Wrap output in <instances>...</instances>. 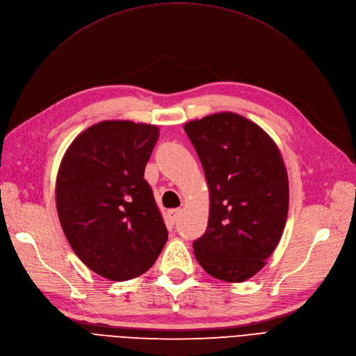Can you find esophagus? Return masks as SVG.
I'll list each match as a JSON object with an SVG mask.
<instances>
[{
	"label": "esophagus",
	"instance_id": "obj_1",
	"mask_svg": "<svg viewBox=\"0 0 356 356\" xmlns=\"http://www.w3.org/2000/svg\"><path fill=\"white\" fill-rule=\"evenodd\" d=\"M179 213H181V210H179V209L168 210V211H166V214H165V222H166V225L172 226V225L177 222V218H178V216H179Z\"/></svg>",
	"mask_w": 356,
	"mask_h": 356
}]
</instances>
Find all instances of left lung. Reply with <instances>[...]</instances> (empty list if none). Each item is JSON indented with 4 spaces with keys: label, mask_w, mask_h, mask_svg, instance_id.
Instances as JSON below:
<instances>
[{
    "label": "left lung",
    "mask_w": 356,
    "mask_h": 356,
    "mask_svg": "<svg viewBox=\"0 0 356 356\" xmlns=\"http://www.w3.org/2000/svg\"><path fill=\"white\" fill-rule=\"evenodd\" d=\"M210 191L206 233L194 255L211 277L242 282L265 265L289 213V177L280 149L253 122L217 113L184 126Z\"/></svg>",
    "instance_id": "1"
}]
</instances>
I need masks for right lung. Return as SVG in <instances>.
<instances>
[{
	"instance_id": "1",
	"label": "right lung",
	"mask_w": 356,
	"mask_h": 356,
	"mask_svg": "<svg viewBox=\"0 0 356 356\" xmlns=\"http://www.w3.org/2000/svg\"><path fill=\"white\" fill-rule=\"evenodd\" d=\"M159 138L152 124L101 122L67 147L56 178V209L76 257L111 281L155 264L168 230L145 166Z\"/></svg>"
}]
</instances>
